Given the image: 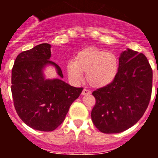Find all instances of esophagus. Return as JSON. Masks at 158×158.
I'll return each instance as SVG.
<instances>
[{
	"label": "esophagus",
	"mask_w": 158,
	"mask_h": 158,
	"mask_svg": "<svg viewBox=\"0 0 158 158\" xmlns=\"http://www.w3.org/2000/svg\"><path fill=\"white\" fill-rule=\"evenodd\" d=\"M91 94V91H89L88 89H84L83 91H82L81 95L85 96V95H90Z\"/></svg>",
	"instance_id": "1"
}]
</instances>
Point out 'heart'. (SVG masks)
I'll return each instance as SVG.
<instances>
[{
	"label": "heart",
	"instance_id": "heart-1",
	"mask_svg": "<svg viewBox=\"0 0 158 158\" xmlns=\"http://www.w3.org/2000/svg\"><path fill=\"white\" fill-rule=\"evenodd\" d=\"M65 69L73 82H80L85 72L88 83L92 87L101 89L109 85L115 79L118 72V61L114 53L90 47L77 52L74 61L69 60Z\"/></svg>",
	"mask_w": 158,
	"mask_h": 158
}]
</instances>
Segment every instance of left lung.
Instances as JSON below:
<instances>
[{"mask_svg": "<svg viewBox=\"0 0 158 158\" xmlns=\"http://www.w3.org/2000/svg\"><path fill=\"white\" fill-rule=\"evenodd\" d=\"M153 71L143 54L127 48L118 58V72L109 85L93 93L96 104L91 113L103 133H120L134 126L150 103Z\"/></svg>", "mask_w": 158, "mask_h": 158, "instance_id": "1", "label": "left lung"}]
</instances>
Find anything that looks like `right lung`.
Listing matches in <instances>:
<instances>
[{
  "mask_svg": "<svg viewBox=\"0 0 158 158\" xmlns=\"http://www.w3.org/2000/svg\"><path fill=\"white\" fill-rule=\"evenodd\" d=\"M51 45L42 43L16 57L12 70V94L19 118L32 129L52 131L62 124L69 107L81 93L62 80V69L51 62ZM53 66L60 77L46 78L44 70Z\"/></svg>",
  "mask_w": 158,
  "mask_h": 158,
  "instance_id": "obj_1",
  "label": "right lung"
}]
</instances>
